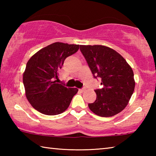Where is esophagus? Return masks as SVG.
<instances>
[{
	"label": "esophagus",
	"mask_w": 156,
	"mask_h": 156,
	"mask_svg": "<svg viewBox=\"0 0 156 156\" xmlns=\"http://www.w3.org/2000/svg\"><path fill=\"white\" fill-rule=\"evenodd\" d=\"M79 91H80V92H82V93H83V92H84L86 91V89L85 88H83V89H79Z\"/></svg>",
	"instance_id": "34e87169"
}]
</instances>
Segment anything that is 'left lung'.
Masks as SVG:
<instances>
[{"mask_svg": "<svg viewBox=\"0 0 156 156\" xmlns=\"http://www.w3.org/2000/svg\"><path fill=\"white\" fill-rule=\"evenodd\" d=\"M80 49L95 78H101L103 88L95 90L96 100L88 105L101 117H112L128 105L135 88L133 72L114 49L104 45H80Z\"/></svg>", "mask_w": 156, "mask_h": 156, "instance_id": "1", "label": "left lung"}]
</instances>
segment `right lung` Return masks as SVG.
Instances as JSON below:
<instances>
[{
	"instance_id": "1",
	"label": "right lung",
	"mask_w": 156,
	"mask_h": 156,
	"mask_svg": "<svg viewBox=\"0 0 156 156\" xmlns=\"http://www.w3.org/2000/svg\"><path fill=\"white\" fill-rule=\"evenodd\" d=\"M79 49V44L52 43L39 50L28 60L23 73L25 96L34 109L48 115L60 114L69 106L76 88L56 83L65 58Z\"/></svg>"
}]
</instances>
